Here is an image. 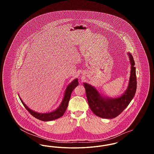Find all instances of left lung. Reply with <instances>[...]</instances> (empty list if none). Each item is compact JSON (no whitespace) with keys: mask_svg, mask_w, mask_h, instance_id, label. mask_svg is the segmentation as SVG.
<instances>
[{"mask_svg":"<svg viewBox=\"0 0 154 154\" xmlns=\"http://www.w3.org/2000/svg\"><path fill=\"white\" fill-rule=\"evenodd\" d=\"M129 56L131 71L128 89L124 94L118 98H104L95 88L87 83H84L86 95L91 110L99 117L111 119L117 117L131 102L137 88V78L134 61L131 54Z\"/></svg>","mask_w":154,"mask_h":154,"instance_id":"left-lung-1","label":"left lung"}]
</instances>
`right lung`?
I'll return each mask as SVG.
<instances>
[{
	"label": "right lung",
	"mask_w": 154,
	"mask_h": 154,
	"mask_svg": "<svg viewBox=\"0 0 154 154\" xmlns=\"http://www.w3.org/2000/svg\"><path fill=\"white\" fill-rule=\"evenodd\" d=\"M78 85H79L78 80L75 79L73 81H72L67 86L62 102L61 103L60 105L59 106V107L57 110L52 111L51 112L42 114V113H38L36 112H35L29 109L25 105V104L23 102V101L21 99V98H20V99H21V101L23 104V105L25 107V109L28 110V111L32 116H33L34 117L36 118L39 120L43 121H52V120H54V119H58L59 118L61 117L63 115V114L65 113L66 109L68 106V104H69V100H70V98L71 96V94H72L74 89Z\"/></svg>",
	"instance_id": "add662e5"
}]
</instances>
